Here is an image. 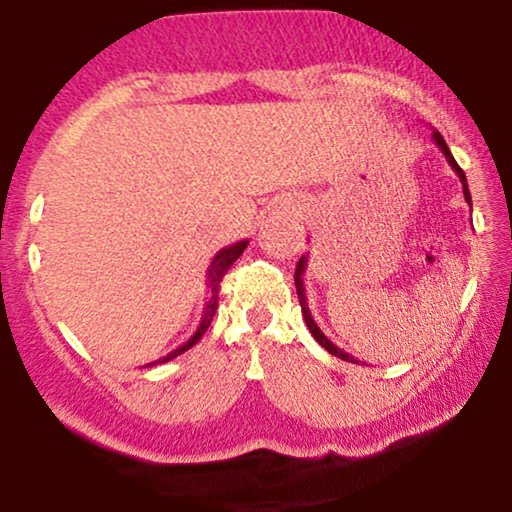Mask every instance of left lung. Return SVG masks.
I'll return each mask as SVG.
<instances>
[{
	"label": "left lung",
	"mask_w": 512,
	"mask_h": 512,
	"mask_svg": "<svg viewBox=\"0 0 512 512\" xmlns=\"http://www.w3.org/2000/svg\"><path fill=\"white\" fill-rule=\"evenodd\" d=\"M433 142H436V146L440 151H443V156H445V161L450 163V168L455 170L457 173V178H460V182H462V192H464V202L469 204V207H472V197H469V187H467V178H464V170L457 166V161L455 158H452V154H450V149H448V144H445V139L440 137V132H436V129H433ZM305 264H308V255H303L301 260H298V264H296V274H293V281H296V291H298V303H301V313H303V317H305V325H308V330H310V334H313L315 337V342L322 346V349H327L330 351V354H334L337 358H342V361H351V363H358V361H354V356H349L346 354V351H342L339 349L337 344H332L330 339L325 337V334H322V330L320 327H317V322L313 320V315H310V308H308V296H305V286H303V274H305Z\"/></svg>",
	"instance_id": "1"
}]
</instances>
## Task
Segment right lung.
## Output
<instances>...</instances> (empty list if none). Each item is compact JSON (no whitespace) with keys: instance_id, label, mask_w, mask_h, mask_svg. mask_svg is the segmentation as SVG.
I'll return each mask as SVG.
<instances>
[{"instance_id":"obj_1","label":"right lung","mask_w":512,"mask_h":512,"mask_svg":"<svg viewBox=\"0 0 512 512\" xmlns=\"http://www.w3.org/2000/svg\"><path fill=\"white\" fill-rule=\"evenodd\" d=\"M248 243H250V240H240V243H233V245H228V248H223V250L216 252L214 260H211L209 269H207V289H209L207 293H209V298H207V303H204L202 320H199V327L195 330V334H192V337L187 339L185 344H180L178 349H173V351H170V354H166L163 358H158V361L146 363L144 368L158 366V363H166V361H170V358H175V356L185 354L187 349H192V346H195V344L199 342V339H202V334L209 330L211 320H214L216 305H219V284H221V276L226 274V269L231 267V264L236 262L240 255H243V250L248 248Z\"/></svg>"}]
</instances>
